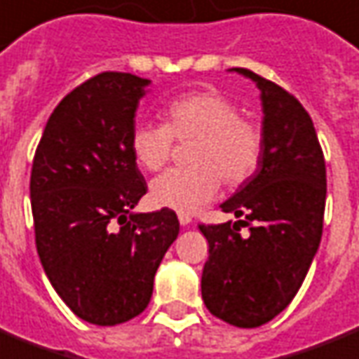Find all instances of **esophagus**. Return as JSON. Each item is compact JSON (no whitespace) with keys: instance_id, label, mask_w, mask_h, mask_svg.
<instances>
[{"instance_id":"esophagus-1","label":"esophagus","mask_w":359,"mask_h":359,"mask_svg":"<svg viewBox=\"0 0 359 359\" xmlns=\"http://www.w3.org/2000/svg\"><path fill=\"white\" fill-rule=\"evenodd\" d=\"M179 222H180V226H190V224H191V216L179 215Z\"/></svg>"}]
</instances>
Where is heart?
<instances>
[{
	"mask_svg": "<svg viewBox=\"0 0 359 359\" xmlns=\"http://www.w3.org/2000/svg\"><path fill=\"white\" fill-rule=\"evenodd\" d=\"M165 124L137 122L131 128V154L139 168L160 171L171 158L173 137L190 141L191 168L171 169L150 184L156 207L194 215L212 201L220 180L229 188L245 184L259 165L264 135L259 126L239 114L233 101L215 90L177 95L165 105Z\"/></svg>",
	"mask_w": 359,
	"mask_h": 359,
	"instance_id": "obj_1",
	"label": "heart"
}]
</instances>
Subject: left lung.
Segmentation results:
<instances>
[{
	"mask_svg": "<svg viewBox=\"0 0 359 359\" xmlns=\"http://www.w3.org/2000/svg\"><path fill=\"white\" fill-rule=\"evenodd\" d=\"M229 71L258 86L264 149L256 173L220 205L243 216L237 222L251 233L241 238L231 222L199 226L209 241L201 295L216 318L258 327L288 307L318 250L325 161L313 120L294 95L252 71Z\"/></svg>",
	"mask_w": 359,
	"mask_h": 359,
	"instance_id": "8db88e82",
	"label": "left lung"
}]
</instances>
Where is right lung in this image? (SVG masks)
Listing matches in <instances>:
<instances>
[{"mask_svg":"<svg viewBox=\"0 0 359 359\" xmlns=\"http://www.w3.org/2000/svg\"><path fill=\"white\" fill-rule=\"evenodd\" d=\"M152 81L107 71L54 109L35 150V245L52 288L95 325L135 318L179 235L171 209L133 212L147 182L131 154L139 101Z\"/></svg>","mask_w":359,"mask_h":359,"instance_id":"1","label":"right lung"}]
</instances>
